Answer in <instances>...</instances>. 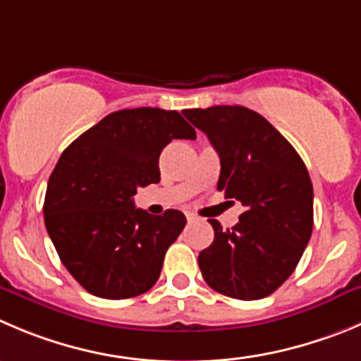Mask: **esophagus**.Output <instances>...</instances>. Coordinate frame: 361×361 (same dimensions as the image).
<instances>
[{
  "label": "esophagus",
  "instance_id": "esophagus-1",
  "mask_svg": "<svg viewBox=\"0 0 361 361\" xmlns=\"http://www.w3.org/2000/svg\"><path fill=\"white\" fill-rule=\"evenodd\" d=\"M186 218L188 221H195V219H197V214H193V212H186Z\"/></svg>",
  "mask_w": 361,
  "mask_h": 361
}]
</instances>
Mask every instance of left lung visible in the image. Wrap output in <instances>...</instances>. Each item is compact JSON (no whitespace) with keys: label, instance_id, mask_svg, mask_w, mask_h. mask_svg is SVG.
Returning <instances> with one entry per match:
<instances>
[{"label":"left lung","instance_id":"left-lung-1","mask_svg":"<svg viewBox=\"0 0 361 361\" xmlns=\"http://www.w3.org/2000/svg\"><path fill=\"white\" fill-rule=\"evenodd\" d=\"M219 154L218 190L245 205L223 230L209 219L214 241L198 255L202 276L235 300L273 294L293 274L314 226V188L300 154L257 111L245 106L186 109Z\"/></svg>","mask_w":361,"mask_h":361}]
</instances>
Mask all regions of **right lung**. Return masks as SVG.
<instances>
[{"label":"right lung","instance_id":"1","mask_svg":"<svg viewBox=\"0 0 361 361\" xmlns=\"http://www.w3.org/2000/svg\"><path fill=\"white\" fill-rule=\"evenodd\" d=\"M195 138L178 111L135 108L109 113L63 150L47 183L44 221L60 260L88 293L126 300L156 283L186 216L175 209L152 216L133 197L159 183V156L171 140Z\"/></svg>","mask_w":361,"mask_h":361}]
</instances>
